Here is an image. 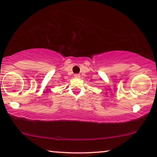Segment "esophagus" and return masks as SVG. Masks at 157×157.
I'll return each mask as SVG.
<instances>
[{
    "mask_svg": "<svg viewBox=\"0 0 157 157\" xmlns=\"http://www.w3.org/2000/svg\"><path fill=\"white\" fill-rule=\"evenodd\" d=\"M80 76H81V75H79V74H75L74 75L75 78H80Z\"/></svg>",
    "mask_w": 157,
    "mask_h": 157,
    "instance_id": "obj_1",
    "label": "esophagus"
}]
</instances>
